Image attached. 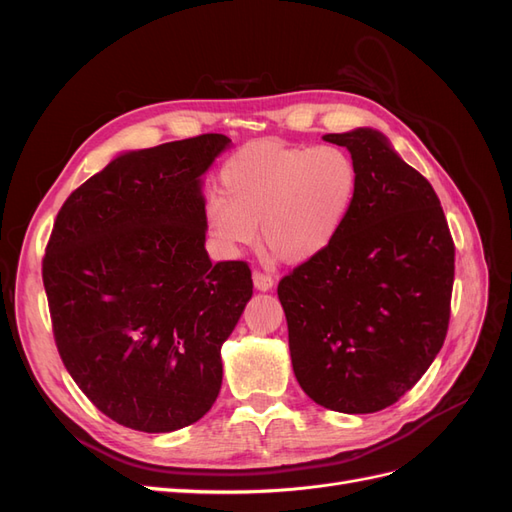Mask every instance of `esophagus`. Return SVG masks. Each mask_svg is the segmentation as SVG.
Wrapping results in <instances>:
<instances>
[{
  "label": "esophagus",
  "instance_id": "esophagus-1",
  "mask_svg": "<svg viewBox=\"0 0 512 512\" xmlns=\"http://www.w3.org/2000/svg\"><path fill=\"white\" fill-rule=\"evenodd\" d=\"M252 280H254V288L260 290V292H267V290L273 288V277L267 275V273H262V271H254Z\"/></svg>",
  "mask_w": 512,
  "mask_h": 512
}]
</instances>
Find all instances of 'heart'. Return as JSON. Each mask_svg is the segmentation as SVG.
<instances>
[{"instance_id":"b5f03b06","label":"heart","mask_w":512,"mask_h":512,"mask_svg":"<svg viewBox=\"0 0 512 512\" xmlns=\"http://www.w3.org/2000/svg\"><path fill=\"white\" fill-rule=\"evenodd\" d=\"M359 194V168L339 147L260 138L220 170V194L205 203V228L224 256L258 239L284 262L320 256L342 232Z\"/></svg>"}]
</instances>
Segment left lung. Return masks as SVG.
Masks as SVG:
<instances>
[{"mask_svg":"<svg viewBox=\"0 0 512 512\" xmlns=\"http://www.w3.org/2000/svg\"><path fill=\"white\" fill-rule=\"evenodd\" d=\"M359 168L337 239L277 286L301 389L344 414L393 406L436 359L451 318L455 245L431 183L374 128L324 134Z\"/></svg>","mask_w":512,"mask_h":512,"instance_id":"obj_1","label":"left lung"}]
</instances>
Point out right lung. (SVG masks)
<instances>
[{
    "instance_id": "right-lung-1",
    "label": "right lung",
    "mask_w": 512,
    "mask_h": 512,
    "mask_svg": "<svg viewBox=\"0 0 512 512\" xmlns=\"http://www.w3.org/2000/svg\"><path fill=\"white\" fill-rule=\"evenodd\" d=\"M228 147L203 134L123 151L57 213L42 262L55 344L123 427L177 431L218 399L220 350L254 288L243 260L205 250L203 175Z\"/></svg>"
}]
</instances>
